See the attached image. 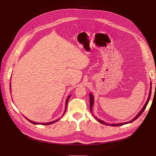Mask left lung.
Instances as JSON below:
<instances>
[{
	"label": "left lung",
	"instance_id": "1",
	"mask_svg": "<svg viewBox=\"0 0 156 156\" xmlns=\"http://www.w3.org/2000/svg\"><path fill=\"white\" fill-rule=\"evenodd\" d=\"M151 92H152V83H150V92H149V96H148V100H147V101H146V103L144 104V107H143L142 109H141V111L139 112V114H138L137 115H136V116L133 119H132L131 120H130V121H129V122H124V123H120V124H107L106 122H105L104 121H103V120H101L98 119V118H96V116H94V117H95L96 119L98 122H100V123H101V124H105V125H109V126H123V125H124V124H128V123H131L132 122H133V121L135 120L136 119H137L141 115V114H142V113L143 112V111L145 110V108H146V106H147L148 103V102H149V100H150V96H151ZM89 95H90V111H91L92 114V107H93V105H94V97H93L92 94H90Z\"/></svg>",
	"mask_w": 156,
	"mask_h": 156
}]
</instances>
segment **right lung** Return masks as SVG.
Wrapping results in <instances>:
<instances>
[{"label":"right lung","instance_id":"add662e5","mask_svg":"<svg viewBox=\"0 0 156 156\" xmlns=\"http://www.w3.org/2000/svg\"><path fill=\"white\" fill-rule=\"evenodd\" d=\"M69 97H70V96H69L68 97L66 101V105H65V106H66V110H65V111H64V115L65 114L66 111V108H67V105H68V100H69ZM26 119H27V118H26ZM58 120H59V119L56 120H55V121H53V122H48V123H36V122H32V121H31V120H29V119H27V120H28V121H29L30 122H31L32 124H41V125H49V124H53V123H55V122H57Z\"/></svg>","mask_w":156,"mask_h":156}]
</instances>
